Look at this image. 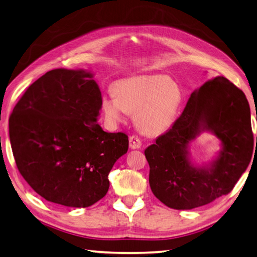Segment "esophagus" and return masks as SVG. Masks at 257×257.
<instances>
[{
    "label": "esophagus",
    "mask_w": 257,
    "mask_h": 257,
    "mask_svg": "<svg viewBox=\"0 0 257 257\" xmlns=\"http://www.w3.org/2000/svg\"><path fill=\"white\" fill-rule=\"evenodd\" d=\"M129 146L132 149H138L142 147V140L138 137V136L133 135L129 137Z\"/></svg>",
    "instance_id": "34e87169"
}]
</instances>
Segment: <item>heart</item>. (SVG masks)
Listing matches in <instances>:
<instances>
[{
    "instance_id": "b5f03b06",
    "label": "heart",
    "mask_w": 257,
    "mask_h": 257,
    "mask_svg": "<svg viewBox=\"0 0 257 257\" xmlns=\"http://www.w3.org/2000/svg\"><path fill=\"white\" fill-rule=\"evenodd\" d=\"M114 94L104 95L101 110L110 122H120L125 112H136V122L146 134L165 132L182 103V93L165 74L137 75L120 80Z\"/></svg>"
}]
</instances>
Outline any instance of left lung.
<instances>
[{"instance_id":"8db88e82","label":"left lung","mask_w":257,"mask_h":257,"mask_svg":"<svg viewBox=\"0 0 257 257\" xmlns=\"http://www.w3.org/2000/svg\"><path fill=\"white\" fill-rule=\"evenodd\" d=\"M204 130L215 133L223 149L212 168L196 169L189 163L187 148ZM253 146L250 110L244 92L224 77L210 79L190 94L172 128L145 150L152 192L174 209L212 203L232 192L250 162Z\"/></svg>"}]
</instances>
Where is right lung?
<instances>
[{"label":"right lung","instance_id":"obj_1","mask_svg":"<svg viewBox=\"0 0 257 257\" xmlns=\"http://www.w3.org/2000/svg\"><path fill=\"white\" fill-rule=\"evenodd\" d=\"M101 100L91 73L54 69L15 104L9 120L15 164L48 202L84 208L107 194L108 175L129 140L100 127Z\"/></svg>","mask_w":257,"mask_h":257}]
</instances>
